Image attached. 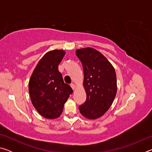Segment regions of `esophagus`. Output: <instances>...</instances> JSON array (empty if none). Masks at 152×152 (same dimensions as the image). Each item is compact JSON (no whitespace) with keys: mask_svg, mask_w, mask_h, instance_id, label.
Listing matches in <instances>:
<instances>
[{"mask_svg":"<svg viewBox=\"0 0 152 152\" xmlns=\"http://www.w3.org/2000/svg\"><path fill=\"white\" fill-rule=\"evenodd\" d=\"M70 86H71L72 88L73 91H74V90L76 89V86H75V84H71Z\"/></svg>","mask_w":152,"mask_h":152,"instance_id":"esophagus-1","label":"esophagus"}]
</instances>
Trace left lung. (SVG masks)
<instances>
[{
  "mask_svg": "<svg viewBox=\"0 0 152 152\" xmlns=\"http://www.w3.org/2000/svg\"><path fill=\"white\" fill-rule=\"evenodd\" d=\"M83 67L86 100L79 106L84 117L96 119L111 106L116 96L117 76L112 64L99 51L86 48L76 51Z\"/></svg>",
  "mask_w": 152,
  "mask_h": 152,
  "instance_id": "8db88e82",
  "label": "left lung"
}]
</instances>
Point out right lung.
I'll use <instances>...</instances> for the list:
<instances>
[{"label":"right lung","mask_w":152,"mask_h":152,"mask_svg":"<svg viewBox=\"0 0 152 152\" xmlns=\"http://www.w3.org/2000/svg\"><path fill=\"white\" fill-rule=\"evenodd\" d=\"M65 51L54 50L43 56L36 66L29 82L31 101L35 109L46 119L60 116L64 105L73 92L71 87L64 83L58 70Z\"/></svg>","instance_id":"right-lung-1"}]
</instances>
